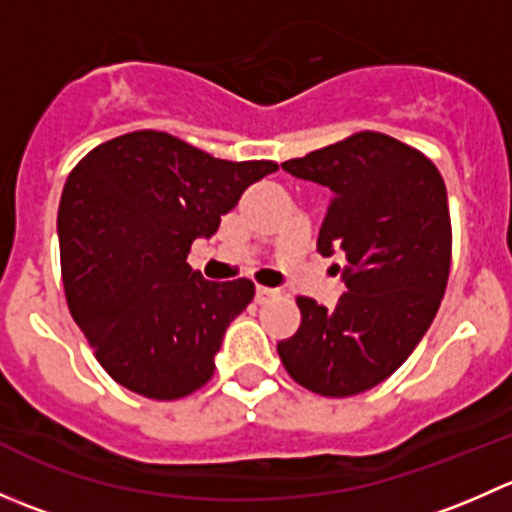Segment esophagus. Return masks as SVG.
I'll list each match as a JSON object with an SVG mask.
<instances>
[{
	"label": "esophagus",
	"instance_id": "esophagus-1",
	"mask_svg": "<svg viewBox=\"0 0 512 512\" xmlns=\"http://www.w3.org/2000/svg\"><path fill=\"white\" fill-rule=\"evenodd\" d=\"M277 294H280V289H275V287H257V289H255V299H257V304H267V302H272V299H275Z\"/></svg>",
	"mask_w": 512,
	"mask_h": 512
}]
</instances>
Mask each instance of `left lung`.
I'll list each match as a JSON object with an SVG mask.
<instances>
[{
	"mask_svg": "<svg viewBox=\"0 0 512 512\" xmlns=\"http://www.w3.org/2000/svg\"><path fill=\"white\" fill-rule=\"evenodd\" d=\"M329 188L317 250L342 252L337 307L297 297L302 324L277 344L282 364L314 394L354 396L389 379L431 327L451 270L446 183L426 156L384 133H356L282 163Z\"/></svg>",
	"mask_w": 512,
	"mask_h": 512,
	"instance_id": "left-lung-1",
	"label": "left lung"
}]
</instances>
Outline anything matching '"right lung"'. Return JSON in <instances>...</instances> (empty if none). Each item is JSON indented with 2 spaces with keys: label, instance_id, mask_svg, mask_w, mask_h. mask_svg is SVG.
Listing matches in <instances>:
<instances>
[{
  "label": "right lung",
  "instance_id": "obj_1",
  "mask_svg": "<svg viewBox=\"0 0 512 512\" xmlns=\"http://www.w3.org/2000/svg\"><path fill=\"white\" fill-rule=\"evenodd\" d=\"M272 160H230L158 131L94 148L59 203L71 317L113 381L170 401L208 384L225 329L255 297L250 280L210 282L188 265Z\"/></svg>",
  "mask_w": 512,
  "mask_h": 512
}]
</instances>
